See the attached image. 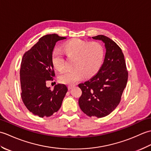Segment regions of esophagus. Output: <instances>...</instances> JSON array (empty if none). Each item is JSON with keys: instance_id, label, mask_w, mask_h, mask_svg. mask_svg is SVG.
<instances>
[{"instance_id": "obj_1", "label": "esophagus", "mask_w": 151, "mask_h": 151, "mask_svg": "<svg viewBox=\"0 0 151 151\" xmlns=\"http://www.w3.org/2000/svg\"><path fill=\"white\" fill-rule=\"evenodd\" d=\"M74 86H75V84H71V85H69L68 86V89H71Z\"/></svg>"}]
</instances>
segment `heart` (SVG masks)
I'll return each mask as SVG.
<instances>
[{"label":"heart","instance_id":"obj_1","mask_svg":"<svg viewBox=\"0 0 151 151\" xmlns=\"http://www.w3.org/2000/svg\"><path fill=\"white\" fill-rule=\"evenodd\" d=\"M62 49L66 55L75 57L73 69L67 70L60 76V81L65 84H73L84 76L89 77L98 72L103 62L104 47L99 42H91L81 39H73L65 43ZM52 62L55 68L62 72L66 64L63 52L55 49L52 53Z\"/></svg>","mask_w":151,"mask_h":151}]
</instances>
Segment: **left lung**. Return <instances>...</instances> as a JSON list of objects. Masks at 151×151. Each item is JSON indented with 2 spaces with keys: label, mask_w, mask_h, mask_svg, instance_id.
<instances>
[{
  "label": "left lung",
  "mask_w": 151,
  "mask_h": 151,
  "mask_svg": "<svg viewBox=\"0 0 151 151\" xmlns=\"http://www.w3.org/2000/svg\"><path fill=\"white\" fill-rule=\"evenodd\" d=\"M92 38L104 43L105 58L97 74L78 84L82 91L78 104L88 116L100 118L110 114L119 104L129 73L124 54L116 43L103 35Z\"/></svg>",
  "instance_id": "1"
}]
</instances>
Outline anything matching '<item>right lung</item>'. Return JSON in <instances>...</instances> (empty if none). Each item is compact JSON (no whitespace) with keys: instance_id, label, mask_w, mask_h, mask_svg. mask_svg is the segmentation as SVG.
<instances>
[{"instance_id":"obj_1","label":"right lung","mask_w":151,"mask_h":151,"mask_svg":"<svg viewBox=\"0 0 151 151\" xmlns=\"http://www.w3.org/2000/svg\"><path fill=\"white\" fill-rule=\"evenodd\" d=\"M66 37L56 34L41 37L24 53L20 69L21 98L25 106L40 117H50L59 110L67 91L65 85L58 84L53 90L46 83L55 76L52 53L56 43Z\"/></svg>"}]
</instances>
